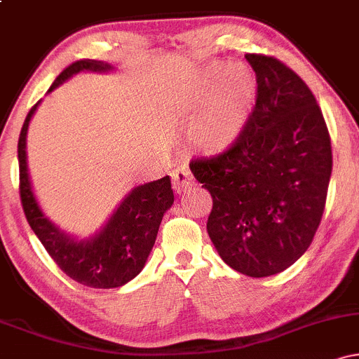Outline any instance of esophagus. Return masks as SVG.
Here are the masks:
<instances>
[{"label":"esophagus","mask_w":359,"mask_h":359,"mask_svg":"<svg viewBox=\"0 0 359 359\" xmlns=\"http://www.w3.org/2000/svg\"><path fill=\"white\" fill-rule=\"evenodd\" d=\"M172 184H174L175 192L179 194L187 191V189L194 184L191 170H189V167L185 165V163H180V165L172 172Z\"/></svg>","instance_id":"34e87169"}]
</instances>
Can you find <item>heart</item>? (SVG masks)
Segmentation results:
<instances>
[{
	"instance_id": "heart-1",
	"label": "heart",
	"mask_w": 359,
	"mask_h": 359,
	"mask_svg": "<svg viewBox=\"0 0 359 359\" xmlns=\"http://www.w3.org/2000/svg\"><path fill=\"white\" fill-rule=\"evenodd\" d=\"M228 73V65H211L204 72V86L208 89H214L224 81ZM251 101H253L251 76L246 71L236 69L221 86L197 123L194 130L197 145L203 147L204 150H222L231 145L248 118Z\"/></svg>"
}]
</instances>
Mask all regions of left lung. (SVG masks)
<instances>
[{
	"mask_svg": "<svg viewBox=\"0 0 359 359\" xmlns=\"http://www.w3.org/2000/svg\"><path fill=\"white\" fill-rule=\"evenodd\" d=\"M257 101L231 147L191 162L212 196L208 233L233 270L262 278L306 253L332 170L331 137L307 84L278 59L246 53Z\"/></svg>",
	"mask_w": 359,
	"mask_h": 359,
	"instance_id": "1",
	"label": "left lung"
}]
</instances>
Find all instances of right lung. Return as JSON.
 <instances>
[{
	"label": "right lung",
	"mask_w": 359,
	"mask_h": 359,
	"mask_svg": "<svg viewBox=\"0 0 359 359\" xmlns=\"http://www.w3.org/2000/svg\"><path fill=\"white\" fill-rule=\"evenodd\" d=\"M113 65L102 60L82 59L65 67L48 93L82 71L109 72ZM39 102L25 118L18 140L20 197L28 224L67 277L86 287L116 288L135 278L145 266L154 248L163 214L174 204L170 177L138 185L123 199L96 236L77 241L60 231L45 216L30 184L27 165V131Z\"/></svg>",
	"instance_id": "1"
}]
</instances>
